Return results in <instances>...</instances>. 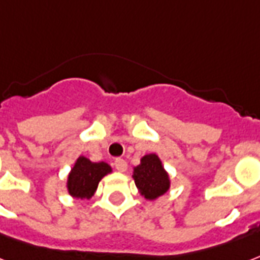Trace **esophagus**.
I'll list each match as a JSON object with an SVG mask.
<instances>
[{"label":"esophagus","instance_id":"esophagus-1","mask_svg":"<svg viewBox=\"0 0 260 260\" xmlns=\"http://www.w3.org/2000/svg\"><path fill=\"white\" fill-rule=\"evenodd\" d=\"M114 166H116V169L118 172H125L126 170V161H124L122 158H116V161H114Z\"/></svg>","mask_w":260,"mask_h":260}]
</instances>
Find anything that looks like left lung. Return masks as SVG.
Segmentation results:
<instances>
[{"label":"left lung","mask_w":260,"mask_h":260,"mask_svg":"<svg viewBox=\"0 0 260 260\" xmlns=\"http://www.w3.org/2000/svg\"><path fill=\"white\" fill-rule=\"evenodd\" d=\"M135 185L146 201H156L170 189V176L155 152L140 158V164L132 172Z\"/></svg>","instance_id":"left-lung-1"}]
</instances>
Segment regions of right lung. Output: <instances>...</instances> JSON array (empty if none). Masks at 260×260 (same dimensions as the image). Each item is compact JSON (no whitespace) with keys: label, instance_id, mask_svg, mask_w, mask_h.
I'll use <instances>...</instances> for the list:
<instances>
[{"label":"right lung","instance_id":"right-lung-1","mask_svg":"<svg viewBox=\"0 0 260 260\" xmlns=\"http://www.w3.org/2000/svg\"><path fill=\"white\" fill-rule=\"evenodd\" d=\"M112 172V166L106 162H92L87 156L80 155L68 173L67 191L75 199H91L99 181Z\"/></svg>","mask_w":260,"mask_h":260}]
</instances>
